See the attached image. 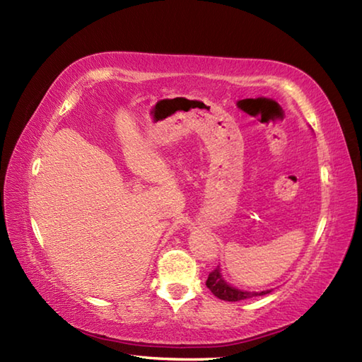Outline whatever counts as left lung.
Here are the masks:
<instances>
[{
  "mask_svg": "<svg viewBox=\"0 0 362 362\" xmlns=\"http://www.w3.org/2000/svg\"><path fill=\"white\" fill-rule=\"evenodd\" d=\"M209 290L215 296H218L219 300H224V301H242V300H250L254 298V296H262V295H267L270 293L272 290H262V292H251V290H242V288H237L230 286L229 282H226L223 278V273H221V268L216 267V270L211 272L209 274V279L207 282Z\"/></svg>",
  "mask_w": 362,
  "mask_h": 362,
  "instance_id": "obj_1",
  "label": "left lung"
}]
</instances>
